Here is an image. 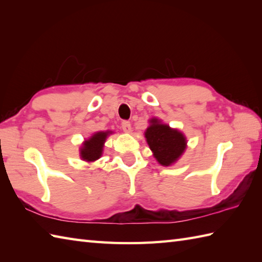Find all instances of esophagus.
Listing matches in <instances>:
<instances>
[{"mask_svg":"<svg viewBox=\"0 0 262 262\" xmlns=\"http://www.w3.org/2000/svg\"><path fill=\"white\" fill-rule=\"evenodd\" d=\"M121 129L124 130L125 133H130L132 132V126H130V122L129 121H122L121 122Z\"/></svg>","mask_w":262,"mask_h":262,"instance_id":"esophagus-1","label":"esophagus"}]
</instances>
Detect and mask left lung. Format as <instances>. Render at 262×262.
Instances as JSON below:
<instances>
[{
	"instance_id": "8db88e82",
	"label": "left lung",
	"mask_w": 262,
	"mask_h": 262,
	"mask_svg": "<svg viewBox=\"0 0 262 262\" xmlns=\"http://www.w3.org/2000/svg\"><path fill=\"white\" fill-rule=\"evenodd\" d=\"M148 122L149 126L144 135L153 157L163 166L174 164L186 151L187 137L179 129L171 128L155 117Z\"/></svg>"
}]
</instances>
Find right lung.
Here are the masks:
<instances>
[{"label": "right lung", "instance_id": "obj_1", "mask_svg": "<svg viewBox=\"0 0 262 262\" xmlns=\"http://www.w3.org/2000/svg\"><path fill=\"white\" fill-rule=\"evenodd\" d=\"M111 134H114L113 130L97 132L83 142L79 149L81 160L85 161L88 163H92L101 158L105 140Z\"/></svg>", "mask_w": 262, "mask_h": 262}]
</instances>
